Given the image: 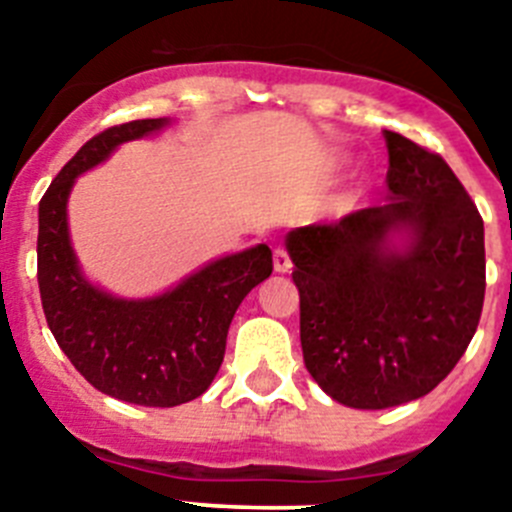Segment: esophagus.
Returning a JSON list of instances; mask_svg holds the SVG:
<instances>
[{
  "instance_id": "34e87169",
  "label": "esophagus",
  "mask_w": 512,
  "mask_h": 512,
  "mask_svg": "<svg viewBox=\"0 0 512 512\" xmlns=\"http://www.w3.org/2000/svg\"><path fill=\"white\" fill-rule=\"evenodd\" d=\"M292 269V261H289V253L284 248H274V271L279 274H287Z\"/></svg>"
}]
</instances>
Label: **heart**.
<instances>
[{"label": "heart", "mask_w": 512, "mask_h": 512, "mask_svg": "<svg viewBox=\"0 0 512 512\" xmlns=\"http://www.w3.org/2000/svg\"><path fill=\"white\" fill-rule=\"evenodd\" d=\"M361 194H364V187H361V184H351V187H348L346 192L341 194V200H338V207H341V210H351V207H354L356 202H359Z\"/></svg>", "instance_id": "b5f03b06"}]
</instances>
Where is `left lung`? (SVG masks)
Returning <instances> with one entry per match:
<instances>
[{"mask_svg": "<svg viewBox=\"0 0 512 512\" xmlns=\"http://www.w3.org/2000/svg\"><path fill=\"white\" fill-rule=\"evenodd\" d=\"M387 202L284 238L310 377L346 408L428 395L464 356L485 302V223L436 153L384 130Z\"/></svg>", "mask_w": 512, "mask_h": 512, "instance_id": "left-lung-1", "label": "left lung"}]
</instances>
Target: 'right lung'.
I'll list each match as a JSON object with an SVG mask.
<instances>
[{
    "label": "right lung",
    "mask_w": 512,
    "mask_h": 512,
    "mask_svg": "<svg viewBox=\"0 0 512 512\" xmlns=\"http://www.w3.org/2000/svg\"><path fill=\"white\" fill-rule=\"evenodd\" d=\"M169 125L171 117H156L99 133L58 171L38 207V284L53 338L92 387L146 408H174L210 387L235 310L271 274L266 243L207 261L151 297L112 295L84 274L69 230L76 179L122 143Z\"/></svg>",
    "instance_id": "1"
}]
</instances>
